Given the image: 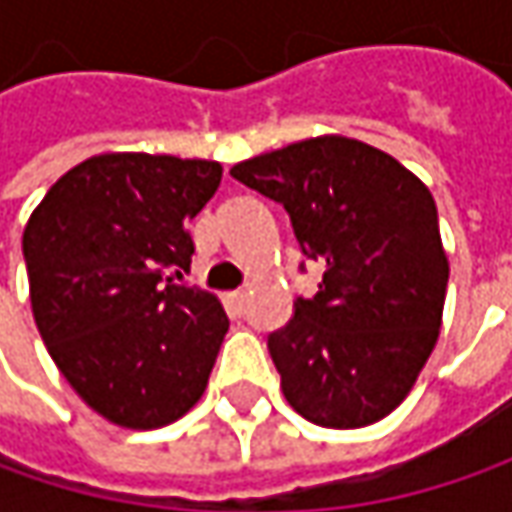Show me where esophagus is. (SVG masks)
Returning <instances> with one entry per match:
<instances>
[{"label":"esophagus","mask_w":512,"mask_h":512,"mask_svg":"<svg viewBox=\"0 0 512 512\" xmlns=\"http://www.w3.org/2000/svg\"><path fill=\"white\" fill-rule=\"evenodd\" d=\"M227 299H230V305L236 307V310H242V307H245V302H247V290H233V293H230Z\"/></svg>","instance_id":"esophagus-1"}]
</instances>
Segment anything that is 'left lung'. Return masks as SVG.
Wrapping results in <instances>:
<instances>
[{
    "mask_svg": "<svg viewBox=\"0 0 512 512\" xmlns=\"http://www.w3.org/2000/svg\"><path fill=\"white\" fill-rule=\"evenodd\" d=\"M230 173L282 202L302 250L325 262L319 293L267 339L287 404L333 430L384 419L439 342L450 262L433 193L384 150L336 133Z\"/></svg>",
    "mask_w": 512,
    "mask_h": 512,
    "instance_id": "obj_1",
    "label": "left lung"
}]
</instances>
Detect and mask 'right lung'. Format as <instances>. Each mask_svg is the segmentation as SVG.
Here are the masks:
<instances>
[{"instance_id":"right-lung-1","label":"right lung","mask_w":512,"mask_h":512,"mask_svg":"<svg viewBox=\"0 0 512 512\" xmlns=\"http://www.w3.org/2000/svg\"><path fill=\"white\" fill-rule=\"evenodd\" d=\"M219 182L210 159L99 153L59 176L25 225L39 336L76 396L119 427H165L205 393L230 322L213 293L173 276Z\"/></svg>"}]
</instances>
